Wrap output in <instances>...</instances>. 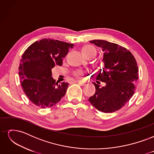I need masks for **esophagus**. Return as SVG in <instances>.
Masks as SVG:
<instances>
[{
	"label": "esophagus",
	"instance_id": "1",
	"mask_svg": "<svg viewBox=\"0 0 154 154\" xmlns=\"http://www.w3.org/2000/svg\"><path fill=\"white\" fill-rule=\"evenodd\" d=\"M76 82L78 83L80 85H85V82L83 81H82V80H77Z\"/></svg>",
	"mask_w": 154,
	"mask_h": 154
}]
</instances>
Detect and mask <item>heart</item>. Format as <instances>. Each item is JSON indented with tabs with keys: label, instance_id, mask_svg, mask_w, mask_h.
I'll list each match as a JSON object with an SVG mask.
<instances>
[{
	"label": "heart",
	"instance_id": "b5f03b06",
	"mask_svg": "<svg viewBox=\"0 0 154 154\" xmlns=\"http://www.w3.org/2000/svg\"><path fill=\"white\" fill-rule=\"evenodd\" d=\"M82 53L85 57H94L96 54V50L94 46L91 45H87L82 48ZM85 74V72L83 71L78 70L75 72H74L73 75L77 78H82Z\"/></svg>",
	"mask_w": 154,
	"mask_h": 154
}]
</instances>
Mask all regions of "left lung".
Returning a JSON list of instances; mask_svg holds the SVG:
<instances>
[{
	"mask_svg": "<svg viewBox=\"0 0 154 154\" xmlns=\"http://www.w3.org/2000/svg\"><path fill=\"white\" fill-rule=\"evenodd\" d=\"M103 53V70L96 76L94 94L88 98L91 105L102 112L118 110L131 98L138 79V67L132 54L118 44L103 40L89 41ZM106 85L101 88L100 82Z\"/></svg>",
	"mask_w": 154,
	"mask_h": 154,
	"instance_id": "8db88e82",
	"label": "left lung"
}]
</instances>
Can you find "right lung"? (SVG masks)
I'll use <instances>...</instances> for the list:
<instances>
[{
  "label": "right lung",
  "instance_id": "obj_1",
  "mask_svg": "<svg viewBox=\"0 0 154 154\" xmlns=\"http://www.w3.org/2000/svg\"><path fill=\"white\" fill-rule=\"evenodd\" d=\"M74 44L44 38L29 46L20 60L19 76L21 85L29 100L40 108H50L65 96L68 83L58 84L52 76L56 65L61 66L69 49Z\"/></svg>",
  "mask_w": 154,
  "mask_h": 154
}]
</instances>
